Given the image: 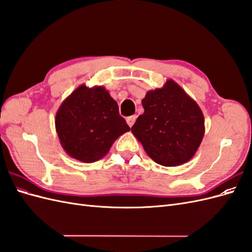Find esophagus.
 Returning <instances> with one entry per match:
<instances>
[{"label": "esophagus", "instance_id": "obj_1", "mask_svg": "<svg viewBox=\"0 0 252 252\" xmlns=\"http://www.w3.org/2000/svg\"><path fill=\"white\" fill-rule=\"evenodd\" d=\"M135 120H136V117H135V116H131V117H129V118H127V119H126V122H127V124H128V126H129V127H132V125L134 124V122H135Z\"/></svg>", "mask_w": 252, "mask_h": 252}]
</instances>
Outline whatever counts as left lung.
<instances>
[{
	"label": "left lung",
	"instance_id": "8db88e82",
	"mask_svg": "<svg viewBox=\"0 0 252 252\" xmlns=\"http://www.w3.org/2000/svg\"><path fill=\"white\" fill-rule=\"evenodd\" d=\"M144 113L131 127L146 154L159 165L188 162L203 140L204 116L199 105L177 83L149 90L142 100Z\"/></svg>",
	"mask_w": 252,
	"mask_h": 252
}]
</instances>
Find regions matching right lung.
Wrapping results in <instances>:
<instances>
[{
	"label": "right lung",
	"mask_w": 252,
	"mask_h": 252,
	"mask_svg": "<svg viewBox=\"0 0 252 252\" xmlns=\"http://www.w3.org/2000/svg\"><path fill=\"white\" fill-rule=\"evenodd\" d=\"M56 130L68 156L93 163L107 155L113 142L130 127L103 86L81 85L60 106Z\"/></svg>",
	"instance_id": "obj_1"
}]
</instances>
